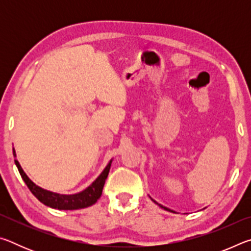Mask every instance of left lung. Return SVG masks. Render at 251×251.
Here are the masks:
<instances>
[{
	"mask_svg": "<svg viewBox=\"0 0 251 251\" xmlns=\"http://www.w3.org/2000/svg\"><path fill=\"white\" fill-rule=\"evenodd\" d=\"M150 198L151 199V201H154L155 203H156V205H158L160 208H163V209H165V210H167V211H171V212H175V214H176V211L175 210H172V209H169V208H167V207H165V206H163V205H160V203H158V202H157L156 201H154V199H152L151 196H150ZM203 209H205V208H203Z\"/></svg>",
	"mask_w": 251,
	"mask_h": 251,
	"instance_id": "left-lung-1",
	"label": "left lung"
}]
</instances>
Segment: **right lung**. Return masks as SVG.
<instances>
[{
  "mask_svg": "<svg viewBox=\"0 0 251 251\" xmlns=\"http://www.w3.org/2000/svg\"><path fill=\"white\" fill-rule=\"evenodd\" d=\"M13 155L15 157V165L18 167L20 175L22 176V179L25 184L31 190V193L35 196L39 201L44 203V205L49 206L54 209L59 210H75V209H82V208L90 207L99 201L101 196V192H103V187L105 184L106 178L108 176L110 166H112L113 158L109 160L107 166L104 168V171L100 174V176L92 182V184L83 189L82 192L72 194V195H65V194H58L50 192V190H46L42 187L37 186L35 182L29 179L28 176L25 174L23 168L21 167L19 160L16 159V152L13 148Z\"/></svg>",
  "mask_w": 251,
  "mask_h": 251,
  "instance_id": "obj_1",
  "label": "right lung"
}]
</instances>
